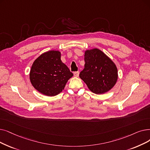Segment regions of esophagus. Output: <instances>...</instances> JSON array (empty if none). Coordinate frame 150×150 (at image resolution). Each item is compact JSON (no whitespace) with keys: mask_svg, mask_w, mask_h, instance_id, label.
I'll use <instances>...</instances> for the list:
<instances>
[{"mask_svg":"<svg viewBox=\"0 0 150 150\" xmlns=\"http://www.w3.org/2000/svg\"><path fill=\"white\" fill-rule=\"evenodd\" d=\"M74 76H75V77H78L79 76V71H75V72L74 73Z\"/></svg>","mask_w":150,"mask_h":150,"instance_id":"1","label":"esophagus"}]
</instances>
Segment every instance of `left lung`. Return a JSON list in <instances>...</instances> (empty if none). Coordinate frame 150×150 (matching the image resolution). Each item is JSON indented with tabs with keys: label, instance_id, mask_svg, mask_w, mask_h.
<instances>
[{
	"label": "left lung",
	"instance_id": "obj_1",
	"mask_svg": "<svg viewBox=\"0 0 150 150\" xmlns=\"http://www.w3.org/2000/svg\"><path fill=\"white\" fill-rule=\"evenodd\" d=\"M84 68L80 77L93 93L100 94L111 89L118 79V70L110 58L99 49L87 50Z\"/></svg>",
	"mask_w": 150,
	"mask_h": 150
}]
</instances>
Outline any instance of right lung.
Returning <instances> with one entry per match:
<instances>
[{"label": "right lung", "instance_id": "right-lung-1", "mask_svg": "<svg viewBox=\"0 0 150 150\" xmlns=\"http://www.w3.org/2000/svg\"><path fill=\"white\" fill-rule=\"evenodd\" d=\"M30 80L38 92L48 96L59 94L73 76L61 60V53L49 51L39 56L32 64Z\"/></svg>", "mask_w": 150, "mask_h": 150}]
</instances>
